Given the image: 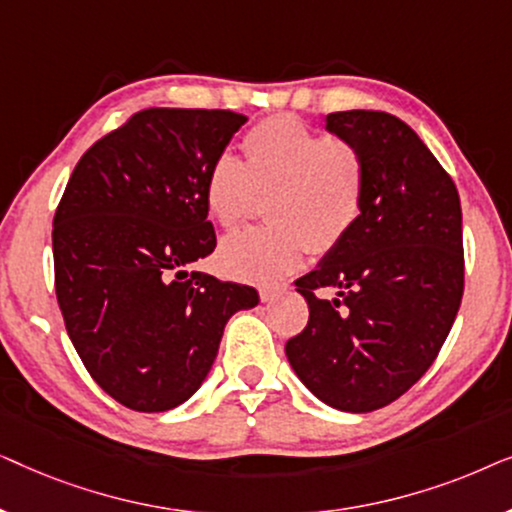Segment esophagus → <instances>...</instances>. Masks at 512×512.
<instances>
[{"instance_id":"1","label":"esophagus","mask_w":512,"mask_h":512,"mask_svg":"<svg viewBox=\"0 0 512 512\" xmlns=\"http://www.w3.org/2000/svg\"><path fill=\"white\" fill-rule=\"evenodd\" d=\"M284 291H286V286H263L258 293H261L263 303H272V300H275L277 296H282Z\"/></svg>"}]
</instances>
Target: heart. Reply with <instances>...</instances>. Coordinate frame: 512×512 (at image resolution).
Returning a JSON list of instances; mask_svg holds the SVG:
<instances>
[{"instance_id": "heart-1", "label": "heart", "mask_w": 512, "mask_h": 512, "mask_svg": "<svg viewBox=\"0 0 512 512\" xmlns=\"http://www.w3.org/2000/svg\"><path fill=\"white\" fill-rule=\"evenodd\" d=\"M244 163L221 153L209 165L205 205L233 230L268 198L263 228L223 240L221 268L247 282H275L293 272L305 251L328 254L352 233L363 209V160L352 144L326 137L296 116H272L242 139Z\"/></svg>"}]
</instances>
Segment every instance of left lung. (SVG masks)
<instances>
[{"instance_id":"8db88e82","label":"left lung","mask_w":512,"mask_h":512,"mask_svg":"<svg viewBox=\"0 0 512 512\" xmlns=\"http://www.w3.org/2000/svg\"><path fill=\"white\" fill-rule=\"evenodd\" d=\"M326 130L359 151L363 209L345 242L296 279L310 319L284 349L319 401L373 412L429 370L457 317L461 202L450 174L401 118L335 111ZM324 288L336 298L319 297Z\"/></svg>"}]
</instances>
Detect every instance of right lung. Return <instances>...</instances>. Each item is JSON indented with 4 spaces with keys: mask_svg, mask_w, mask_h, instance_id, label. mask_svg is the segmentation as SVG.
<instances>
[{
    "mask_svg": "<svg viewBox=\"0 0 512 512\" xmlns=\"http://www.w3.org/2000/svg\"><path fill=\"white\" fill-rule=\"evenodd\" d=\"M247 116L137 111L76 163L53 219L55 296L90 377L125 408L165 412L200 389L254 286L188 272L216 247L205 179Z\"/></svg>",
    "mask_w": 512,
    "mask_h": 512,
    "instance_id": "right-lung-1",
    "label": "right lung"
}]
</instances>
